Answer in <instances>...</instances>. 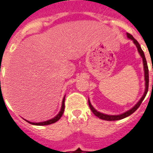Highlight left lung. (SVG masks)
Segmentation results:
<instances>
[{"mask_svg":"<svg viewBox=\"0 0 153 153\" xmlns=\"http://www.w3.org/2000/svg\"><path fill=\"white\" fill-rule=\"evenodd\" d=\"M127 37L129 39H131L133 42H134V43L136 45V47H137V49H138V53L140 54V56L143 58V69H144V79H145V92L143 93V95L141 97V99L138 101V102L135 105L133 108H131L130 110H128L127 111H125V113H123V114H120V115H106V114H103V113H101L99 111H97L96 109H94V107L92 106V104L90 102V101L88 100V105H89V107L91 111H93V113L94 115L97 116L98 118L102 119V120H110V121H112V120H121V119H124L125 117H127L128 115H130L131 114L134 112L136 110L138 109L139 106L141 105L142 102L143 101V99L145 98V97L147 95V93H148V83H149V76H148V64H147V60H146V58H145L144 53H143V51L142 50L141 47H140V45L138 43V42L136 39H134V38L132 36L131 34H129V33H127ZM153 71V70H152ZM152 85H153V81H152Z\"/></svg>","mask_w":153,"mask_h":153,"instance_id":"8db88e82","label":"left lung"}]
</instances>
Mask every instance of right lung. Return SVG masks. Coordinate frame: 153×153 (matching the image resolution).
<instances>
[{
	"mask_svg": "<svg viewBox=\"0 0 153 153\" xmlns=\"http://www.w3.org/2000/svg\"><path fill=\"white\" fill-rule=\"evenodd\" d=\"M64 110H65V97H64L63 101H62V106H61V109H60V112L57 114V115H56L54 118L51 119V120H48L47 121H43V122H38V123H33V122H30L26 120L28 123H30L31 125H51V124H53L55 122H56L57 120H59L60 119V117L62 116L64 113Z\"/></svg>",
	"mask_w": 153,
	"mask_h": 153,
	"instance_id": "right-lung-1",
	"label": "right lung"
}]
</instances>
